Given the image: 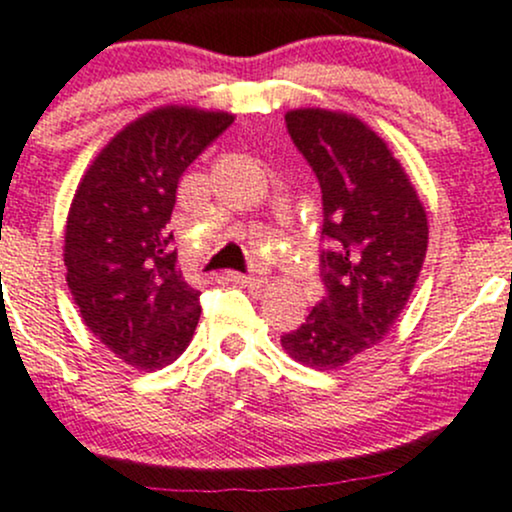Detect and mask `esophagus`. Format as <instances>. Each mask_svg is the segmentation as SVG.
<instances>
[{
  "label": "esophagus",
  "mask_w": 512,
  "mask_h": 512,
  "mask_svg": "<svg viewBox=\"0 0 512 512\" xmlns=\"http://www.w3.org/2000/svg\"><path fill=\"white\" fill-rule=\"evenodd\" d=\"M230 282L235 284H242V287H250V289H260L267 284V277H262V274H242V272H228Z\"/></svg>",
  "instance_id": "1"
}]
</instances>
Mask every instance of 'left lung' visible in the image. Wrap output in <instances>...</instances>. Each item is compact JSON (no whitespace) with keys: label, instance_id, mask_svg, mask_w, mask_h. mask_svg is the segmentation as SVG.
<instances>
[{"label":"left lung","instance_id":"8db88e82","mask_svg":"<svg viewBox=\"0 0 512 512\" xmlns=\"http://www.w3.org/2000/svg\"><path fill=\"white\" fill-rule=\"evenodd\" d=\"M324 201L326 294L282 348L301 365L336 370L395 326L427 255V211L392 149L355 115L299 107L284 115Z\"/></svg>","mask_w":512,"mask_h":512}]
</instances>
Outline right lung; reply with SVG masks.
Returning <instances> with one entry per match:
<instances>
[{"label": "right lung", "mask_w": 512, "mask_h": 512, "mask_svg": "<svg viewBox=\"0 0 512 512\" xmlns=\"http://www.w3.org/2000/svg\"><path fill=\"white\" fill-rule=\"evenodd\" d=\"M233 120L157 107L122 127L75 188L63 245L68 289L90 333L132 368L174 363L201 319V292L176 265L169 220L184 171Z\"/></svg>", "instance_id": "obj_1"}]
</instances>
